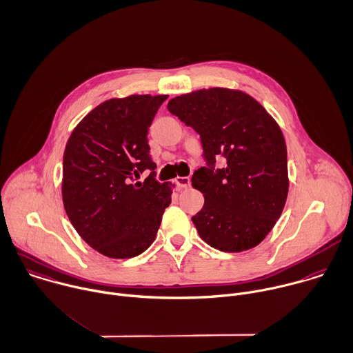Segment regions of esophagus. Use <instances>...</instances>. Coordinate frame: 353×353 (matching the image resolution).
Returning a JSON list of instances; mask_svg holds the SVG:
<instances>
[{
    "instance_id": "34e87169",
    "label": "esophagus",
    "mask_w": 353,
    "mask_h": 353,
    "mask_svg": "<svg viewBox=\"0 0 353 353\" xmlns=\"http://www.w3.org/2000/svg\"><path fill=\"white\" fill-rule=\"evenodd\" d=\"M175 183L178 189H188L190 186V178L189 176H178L175 179Z\"/></svg>"
}]
</instances>
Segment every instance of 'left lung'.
I'll return each instance as SVG.
<instances>
[{"mask_svg":"<svg viewBox=\"0 0 353 353\" xmlns=\"http://www.w3.org/2000/svg\"><path fill=\"white\" fill-rule=\"evenodd\" d=\"M167 108L201 138L207 167L192 176L205 199L192 218L201 239L222 252L254 248L275 226L289 192L281 127L253 97L225 88L178 96ZM219 155L227 165L215 169Z\"/></svg>","mask_w":353,"mask_h":353,"instance_id":"1","label":"left lung"}]
</instances>
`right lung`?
Masks as SVG:
<instances>
[{
  "label": "right lung",
  "instance_id": "obj_1",
  "mask_svg": "<svg viewBox=\"0 0 353 353\" xmlns=\"http://www.w3.org/2000/svg\"><path fill=\"white\" fill-rule=\"evenodd\" d=\"M168 96L132 94L96 107L71 132L63 157V203L93 249L130 259L154 241L174 185L157 182L148 130ZM145 169L152 172L134 183Z\"/></svg>",
  "mask_w": 353,
  "mask_h": 353
}]
</instances>
